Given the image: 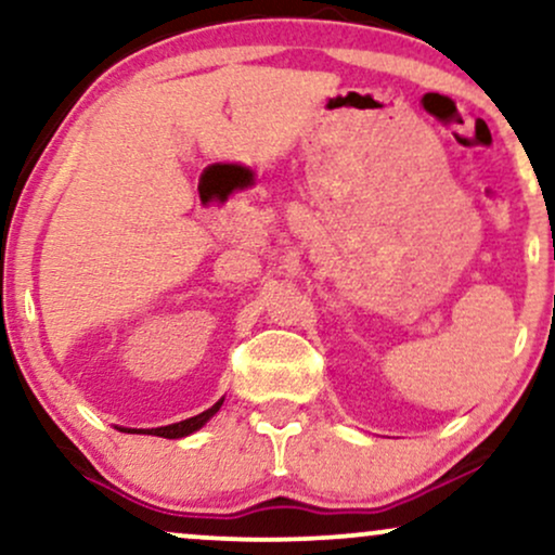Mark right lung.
<instances>
[{
  "label": "right lung",
  "instance_id": "obj_1",
  "mask_svg": "<svg viewBox=\"0 0 555 555\" xmlns=\"http://www.w3.org/2000/svg\"><path fill=\"white\" fill-rule=\"evenodd\" d=\"M222 403H224V398L217 400V403H214L209 411L198 413V416H193V418H185V422H178V424H170V426H159V429H152V431H142V429H139V431H137V429H129V431H131V434H155V437H165V439L189 437V434L202 429V426H204L206 422H209L214 413L219 411V405H222Z\"/></svg>",
  "mask_w": 555,
  "mask_h": 555
}]
</instances>
